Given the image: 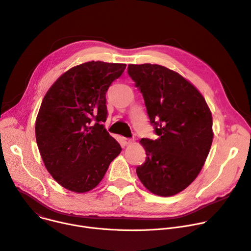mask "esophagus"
<instances>
[{
  "instance_id": "34e87169",
  "label": "esophagus",
  "mask_w": 251,
  "mask_h": 251,
  "mask_svg": "<svg viewBox=\"0 0 251 251\" xmlns=\"http://www.w3.org/2000/svg\"><path fill=\"white\" fill-rule=\"evenodd\" d=\"M132 142H133V139H132V138H126V137L123 138V143H124L125 145H129V144H131Z\"/></svg>"
}]
</instances>
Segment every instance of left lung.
Segmentation results:
<instances>
[{
	"label": "left lung",
	"mask_w": 251,
	"mask_h": 251,
	"mask_svg": "<svg viewBox=\"0 0 251 251\" xmlns=\"http://www.w3.org/2000/svg\"><path fill=\"white\" fill-rule=\"evenodd\" d=\"M142 93L156 140L142 138L145 162L136 168L142 184L159 196L189 186L208 156L212 116L199 91L178 73L156 64L128 66Z\"/></svg>",
	"instance_id": "8db88e82"
}]
</instances>
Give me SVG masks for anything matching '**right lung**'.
<instances>
[{"label": "right lung", "instance_id": "obj_1", "mask_svg": "<svg viewBox=\"0 0 251 251\" xmlns=\"http://www.w3.org/2000/svg\"><path fill=\"white\" fill-rule=\"evenodd\" d=\"M126 64L91 61L71 68L49 89L36 120V140L49 173L64 188H95L121 152L107 132L106 92Z\"/></svg>", "mask_w": 251, "mask_h": 251}]
</instances>
